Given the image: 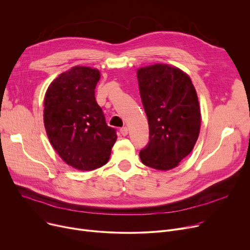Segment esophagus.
Returning <instances> with one entry per match:
<instances>
[{"label": "esophagus", "instance_id": "1", "mask_svg": "<svg viewBox=\"0 0 250 250\" xmlns=\"http://www.w3.org/2000/svg\"><path fill=\"white\" fill-rule=\"evenodd\" d=\"M120 131H121V134H122L123 136H126V135L128 134V128H127L126 126H124V127H122V128L120 129Z\"/></svg>", "mask_w": 250, "mask_h": 250}]
</instances>
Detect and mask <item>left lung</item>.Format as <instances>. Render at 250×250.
Masks as SVG:
<instances>
[{"label":"left lung","mask_w":250,"mask_h":250,"mask_svg":"<svg viewBox=\"0 0 250 250\" xmlns=\"http://www.w3.org/2000/svg\"><path fill=\"white\" fill-rule=\"evenodd\" d=\"M137 75L149 128L141 161L149 168L169 171L192 152L200 132L196 89L186 72L169 64L144 66Z\"/></svg>","instance_id":"left-lung-1"}]
</instances>
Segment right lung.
Returning <instances> with one entry per match:
<instances>
[{
	"mask_svg": "<svg viewBox=\"0 0 250 250\" xmlns=\"http://www.w3.org/2000/svg\"><path fill=\"white\" fill-rule=\"evenodd\" d=\"M99 79L98 69L74 66L50 83L44 97L47 137L62 161L80 171L105 165L118 139L96 103Z\"/></svg>",
	"mask_w": 250,
	"mask_h": 250,
	"instance_id": "right-lung-1",
	"label": "right lung"
}]
</instances>
